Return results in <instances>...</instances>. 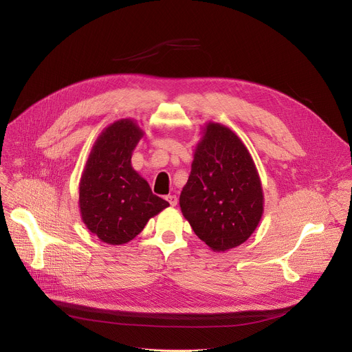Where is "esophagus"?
I'll list each match as a JSON object with an SVG mask.
<instances>
[{
  "instance_id": "34e87169",
  "label": "esophagus",
  "mask_w": 352,
  "mask_h": 352,
  "mask_svg": "<svg viewBox=\"0 0 352 352\" xmlns=\"http://www.w3.org/2000/svg\"><path fill=\"white\" fill-rule=\"evenodd\" d=\"M166 200L167 202L174 208V206H177V202H178V199H177V196L175 195H167L166 196Z\"/></svg>"
}]
</instances>
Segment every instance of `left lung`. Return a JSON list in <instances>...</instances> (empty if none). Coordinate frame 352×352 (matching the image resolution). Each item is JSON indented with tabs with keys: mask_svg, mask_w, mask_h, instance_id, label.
Instances as JSON below:
<instances>
[{
	"mask_svg": "<svg viewBox=\"0 0 352 352\" xmlns=\"http://www.w3.org/2000/svg\"><path fill=\"white\" fill-rule=\"evenodd\" d=\"M179 206L195 234L214 252L239 246L263 214V189L249 150L226 125L209 122L193 153Z\"/></svg>",
	"mask_w": 352,
	"mask_h": 352,
	"instance_id": "left-lung-1",
	"label": "left lung"
}]
</instances>
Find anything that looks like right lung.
I'll return each instance as SVG.
<instances>
[{
	"label": "right lung",
	"instance_id": "1",
	"mask_svg": "<svg viewBox=\"0 0 352 352\" xmlns=\"http://www.w3.org/2000/svg\"><path fill=\"white\" fill-rule=\"evenodd\" d=\"M143 133L131 118L109 125L96 139L80 177V217L91 234L109 245L129 242L170 206L131 164Z\"/></svg>",
	"mask_w": 352,
	"mask_h": 352
}]
</instances>
